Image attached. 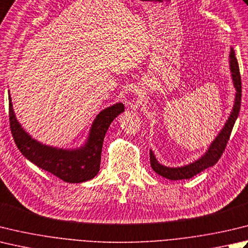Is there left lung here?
I'll use <instances>...</instances> for the list:
<instances>
[{"instance_id":"8db88e82","label":"left lung","mask_w":248,"mask_h":248,"mask_svg":"<svg viewBox=\"0 0 248 248\" xmlns=\"http://www.w3.org/2000/svg\"><path fill=\"white\" fill-rule=\"evenodd\" d=\"M229 63H230V71L232 80H233V86L235 88V98H234V105L232 108L229 118L226 121L224 128L220 130V132L217 134L215 140H213L210 147L207 148L206 153L199 158L196 161L187 164L184 167L178 168H170L166 167L163 164H160L158 160L150 149V166L153 170L159 175L166 177L171 181H178V179H188L191 178L198 173L202 172L210 167H213L217 163L218 160L221 157L222 153L227 146L228 140H229L230 134L233 129L235 120L239 116V111L241 108V96H242V85H241V75L239 70V64L235 58V53L233 48L231 47L230 55H229Z\"/></svg>"}]
</instances>
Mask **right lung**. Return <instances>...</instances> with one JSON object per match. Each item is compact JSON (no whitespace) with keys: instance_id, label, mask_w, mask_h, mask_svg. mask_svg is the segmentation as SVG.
Masks as SVG:
<instances>
[{"instance_id":"add662e5","label":"right lung","mask_w":248,"mask_h":248,"mask_svg":"<svg viewBox=\"0 0 248 248\" xmlns=\"http://www.w3.org/2000/svg\"><path fill=\"white\" fill-rule=\"evenodd\" d=\"M8 103L9 124L18 149L29 161L66 183H84L99 173L106 131L113 120L124 110L123 103H116L101 110L91 124L86 143L75 149H63L48 146L32 139L16 118L11 95H8Z\"/></svg>"}]
</instances>
